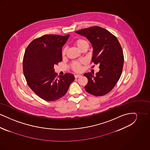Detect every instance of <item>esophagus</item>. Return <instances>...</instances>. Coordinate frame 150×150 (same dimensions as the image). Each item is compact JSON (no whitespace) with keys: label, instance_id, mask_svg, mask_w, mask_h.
I'll return each instance as SVG.
<instances>
[{"label":"esophagus","instance_id":"obj_1","mask_svg":"<svg viewBox=\"0 0 150 150\" xmlns=\"http://www.w3.org/2000/svg\"><path fill=\"white\" fill-rule=\"evenodd\" d=\"M81 76V75H79V74H76V75H74V76H75V78H78L79 77H80Z\"/></svg>","mask_w":150,"mask_h":150}]
</instances>
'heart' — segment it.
<instances>
[{"instance_id": "obj_1", "label": "heart", "mask_w": 150, "mask_h": 150, "mask_svg": "<svg viewBox=\"0 0 150 150\" xmlns=\"http://www.w3.org/2000/svg\"><path fill=\"white\" fill-rule=\"evenodd\" d=\"M73 45L79 51L82 50L84 48L88 47V43L87 41L83 38H78L75 40L73 42ZM67 50L66 49L64 48L62 51V57H65L66 54ZM84 64V62L82 61H76L73 62L70 64V67L75 72H80L82 70V64Z\"/></svg>"}]
</instances>
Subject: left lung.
Instances as JSON below:
<instances>
[{
	"label": "left lung",
	"mask_w": 150,
	"mask_h": 150,
	"mask_svg": "<svg viewBox=\"0 0 150 150\" xmlns=\"http://www.w3.org/2000/svg\"><path fill=\"white\" fill-rule=\"evenodd\" d=\"M75 32L84 36L92 44V61L100 68L96 75L92 72L84 74L88 80L85 90L95 96H104L111 91L121 76L124 60L121 45L115 36L99 26Z\"/></svg>",
	"instance_id": "left-lung-1"
}]
</instances>
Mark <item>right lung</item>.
Wrapping results in <instances>:
<instances>
[{
    "mask_svg": "<svg viewBox=\"0 0 150 150\" xmlns=\"http://www.w3.org/2000/svg\"><path fill=\"white\" fill-rule=\"evenodd\" d=\"M70 35H44L33 40L23 58V72L28 85L42 99L54 101L67 93L75 80L71 74L57 76L54 65L62 61V48Z\"/></svg>",
    "mask_w": 150,
    "mask_h": 150,
    "instance_id": "obj_1",
    "label": "right lung"
}]
</instances>
